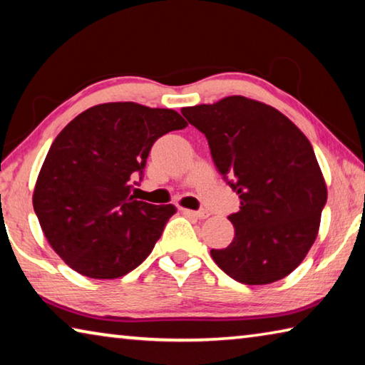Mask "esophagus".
<instances>
[{
  "mask_svg": "<svg viewBox=\"0 0 365 365\" xmlns=\"http://www.w3.org/2000/svg\"><path fill=\"white\" fill-rule=\"evenodd\" d=\"M183 212L188 214V215H193V217H196V219H206L209 215L207 211H205V209H201V211H190V209H183Z\"/></svg>",
  "mask_w": 365,
  "mask_h": 365,
  "instance_id": "obj_1",
  "label": "esophagus"
}]
</instances>
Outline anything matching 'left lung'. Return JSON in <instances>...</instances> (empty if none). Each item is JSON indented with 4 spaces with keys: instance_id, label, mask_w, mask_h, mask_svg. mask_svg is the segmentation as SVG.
Listing matches in <instances>:
<instances>
[{
    "instance_id": "1",
    "label": "left lung",
    "mask_w": 365,
    "mask_h": 365,
    "mask_svg": "<svg viewBox=\"0 0 365 365\" xmlns=\"http://www.w3.org/2000/svg\"><path fill=\"white\" fill-rule=\"evenodd\" d=\"M207 138L214 164L240 196L225 250L214 262L245 285H267L298 267L316 242L327 187L312 145L280 110L245 96L183 108Z\"/></svg>"
}]
</instances>
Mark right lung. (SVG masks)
Returning a JSON list of instances; mask_svg holds the SVG:
<instances>
[{
	"instance_id": "right-lung-1",
	"label": "right lung",
	"mask_w": 365,
	"mask_h": 365,
	"mask_svg": "<svg viewBox=\"0 0 365 365\" xmlns=\"http://www.w3.org/2000/svg\"><path fill=\"white\" fill-rule=\"evenodd\" d=\"M187 125L174 109L104 103L63 128L41 165L34 209L69 267L119 279L150 256L175 206L137 201L130 191L154 141Z\"/></svg>"
}]
</instances>
